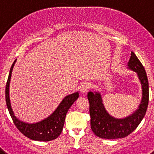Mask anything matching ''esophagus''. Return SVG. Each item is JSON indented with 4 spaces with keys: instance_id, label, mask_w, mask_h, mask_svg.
<instances>
[{
    "instance_id": "obj_1",
    "label": "esophagus",
    "mask_w": 154,
    "mask_h": 154,
    "mask_svg": "<svg viewBox=\"0 0 154 154\" xmlns=\"http://www.w3.org/2000/svg\"><path fill=\"white\" fill-rule=\"evenodd\" d=\"M89 88H90V83L85 82H83V83L80 85V92L82 93H85Z\"/></svg>"
}]
</instances>
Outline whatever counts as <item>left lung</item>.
I'll return each mask as SVG.
<instances>
[{"mask_svg": "<svg viewBox=\"0 0 154 154\" xmlns=\"http://www.w3.org/2000/svg\"><path fill=\"white\" fill-rule=\"evenodd\" d=\"M127 69L135 72L142 88V98L137 109L124 118H116L106 109L101 93L89 92L91 129L95 135L103 139H119L127 137L135 130L146 114L149 102V83L146 71L135 53L131 51Z\"/></svg>", "mask_w": 154, "mask_h": 154, "instance_id": "8db88e82", "label": "left lung"}]
</instances>
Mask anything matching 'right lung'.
I'll return each instance as SVG.
<instances>
[{
	"label": "right lung",
	"instance_id": "add662e5",
	"mask_svg": "<svg viewBox=\"0 0 154 154\" xmlns=\"http://www.w3.org/2000/svg\"><path fill=\"white\" fill-rule=\"evenodd\" d=\"M16 61L17 59L14 62L10 69V72H9L8 82L6 84V89H5L7 107H8V109L12 119H13L14 123L16 127L18 129L19 131L32 140H53L56 139L62 133V130H63L64 123H65V116H66L68 110L69 109L71 106L76 101V99H78L79 94L78 92H75L64 97V99L59 103L55 111L51 115H49L48 117L45 118L42 120L33 123H26V122L21 121L14 113L11 105L10 94H9L12 71H13L14 66L16 63Z\"/></svg>",
	"mask_w": 154,
	"mask_h": 154
}]
</instances>
